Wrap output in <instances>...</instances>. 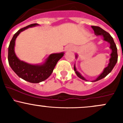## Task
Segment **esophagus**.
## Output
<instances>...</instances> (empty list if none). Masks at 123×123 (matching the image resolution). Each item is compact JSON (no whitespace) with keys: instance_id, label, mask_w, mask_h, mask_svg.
I'll list each match as a JSON object with an SVG mask.
<instances>
[{"instance_id":"obj_1","label":"esophagus","mask_w":123,"mask_h":123,"mask_svg":"<svg viewBox=\"0 0 123 123\" xmlns=\"http://www.w3.org/2000/svg\"><path fill=\"white\" fill-rule=\"evenodd\" d=\"M66 50H67H67H69V49H66Z\"/></svg>"}]
</instances>
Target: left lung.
<instances>
[{
    "mask_svg": "<svg viewBox=\"0 0 123 123\" xmlns=\"http://www.w3.org/2000/svg\"><path fill=\"white\" fill-rule=\"evenodd\" d=\"M92 28L93 30H94L95 34H96V35H102L104 38V40L106 41V42H109V43H110V48H111V50H112V53H111V57L110 59V63H109L108 64V66L107 67L105 68L104 69L103 73L100 74L99 76L96 80L93 81H96L100 80V79H103V78L105 77L109 73H111L112 69H113L114 67V66L115 65V64H116L118 60L117 48L116 44H115L113 38L112 37V36H111L108 32H106V31H105L104 30H103L102 28L98 27V26H92ZM74 71H75V73H76L77 75L79 78H80V79H82V80H86L85 78H84L83 77L82 75L76 70L75 66H74Z\"/></svg>",
    "mask_w": 123,
    "mask_h": 123,
    "instance_id": "8db88e82",
    "label": "left lung"
}]
</instances>
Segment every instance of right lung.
I'll use <instances>...</instances> for the list:
<instances>
[{
    "label": "right lung",
    "mask_w": 123,
    "mask_h": 123,
    "mask_svg": "<svg viewBox=\"0 0 123 123\" xmlns=\"http://www.w3.org/2000/svg\"><path fill=\"white\" fill-rule=\"evenodd\" d=\"M38 24H32L19 29L13 35L8 48V62L11 68L21 79L33 83H38L48 79L52 73L56 64L63 56L64 53L53 54L49 55L43 65H30L19 60L14 52L15 42L19 33L29 28L37 25Z\"/></svg>",
    "instance_id": "obj_1"
}]
</instances>
